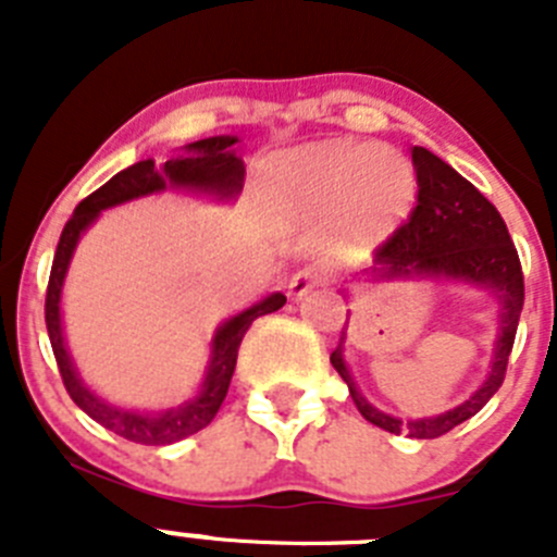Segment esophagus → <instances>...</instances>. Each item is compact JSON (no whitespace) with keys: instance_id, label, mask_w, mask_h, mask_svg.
I'll use <instances>...</instances> for the list:
<instances>
[{"instance_id":"34e87169","label":"esophagus","mask_w":557,"mask_h":557,"mask_svg":"<svg viewBox=\"0 0 557 557\" xmlns=\"http://www.w3.org/2000/svg\"><path fill=\"white\" fill-rule=\"evenodd\" d=\"M321 284H323V275L318 273V270H312V268L298 270V273L289 278V295H293L295 301H298V298H304V295L312 293L314 287H321Z\"/></svg>"}]
</instances>
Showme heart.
Here are the masks:
<instances>
[{"label":"heart","instance_id":"heart-1","mask_svg":"<svg viewBox=\"0 0 557 557\" xmlns=\"http://www.w3.org/2000/svg\"><path fill=\"white\" fill-rule=\"evenodd\" d=\"M416 198V166L391 147L321 141L262 164L264 209L287 225L323 220L326 245L339 256L385 243L410 218Z\"/></svg>","mask_w":557,"mask_h":557}]
</instances>
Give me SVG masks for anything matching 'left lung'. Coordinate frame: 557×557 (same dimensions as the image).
Returning a JSON list of instances; mask_svg holds the SVG:
<instances>
[{"label": "left lung", "mask_w": 557, "mask_h": 557, "mask_svg": "<svg viewBox=\"0 0 557 557\" xmlns=\"http://www.w3.org/2000/svg\"><path fill=\"white\" fill-rule=\"evenodd\" d=\"M412 166L418 175V206L412 209L410 220L376 250L373 268L366 275H371L373 282H398V278L457 282L491 295V301L496 304V339L488 373L482 385L451 410L401 421L373 407L357 387L346 366V332L332 351V366L348 385L354 405L366 421L393 435L405 432L407 437L430 441L476 416L502 387L519 314L524 307V275L508 225L474 184H469L460 172L451 170L426 147H412ZM343 295H348L346 289Z\"/></svg>", "instance_id": "1"}]
</instances>
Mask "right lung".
Returning a JSON list of instances; mask_svg holds the SVG:
<instances>
[{
    "mask_svg": "<svg viewBox=\"0 0 557 557\" xmlns=\"http://www.w3.org/2000/svg\"><path fill=\"white\" fill-rule=\"evenodd\" d=\"M236 141H239L236 136H209V139L184 145L178 156H172L164 164H156L152 159L136 161L127 170L116 172L108 184L91 191L86 200H81L72 220L63 225L61 243H58L55 259H52V273H49L47 307H44L52 354H55L63 385H66L72 401L88 418H95L97 424L111 430L113 435L133 441V444L170 446L209 426L218 416L220 405H223L225 393H228L231 376H234L236 368V351H239L245 332H248L256 318L282 309L287 298L282 293H270L264 295L262 301L250 304L248 309L220 323L214 337H211L209 362H206L203 382H200L195 396L181 401L178 407H166V410H131V407L111 405L108 398L97 396L83 382L75 359L69 354L61 318V295L69 264H72L81 236L95 225L102 211L113 209V206L131 203V200L147 198V195H159L164 189L195 191V195L214 198L218 203L236 200L245 184V164L243 156H236Z\"/></svg>",
    "mask_w": 557,
    "mask_h": 557,
    "instance_id": "add662e5",
    "label": "right lung"
}]
</instances>
